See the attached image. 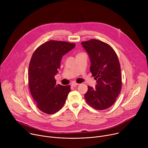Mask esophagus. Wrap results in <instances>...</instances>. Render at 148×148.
Segmentation results:
<instances>
[{"instance_id":"1","label":"esophagus","mask_w":148,"mask_h":148,"mask_svg":"<svg viewBox=\"0 0 148 148\" xmlns=\"http://www.w3.org/2000/svg\"><path fill=\"white\" fill-rule=\"evenodd\" d=\"M79 84L78 83H76V82H72L71 83V86L73 87H75V86H78Z\"/></svg>"}]
</instances>
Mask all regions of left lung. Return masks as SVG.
Instances as JSON below:
<instances>
[{
	"instance_id": "1",
	"label": "left lung",
	"mask_w": 148,
	"mask_h": 148,
	"mask_svg": "<svg viewBox=\"0 0 148 148\" xmlns=\"http://www.w3.org/2000/svg\"><path fill=\"white\" fill-rule=\"evenodd\" d=\"M81 45L88 54L91 64L90 70L97 83L95 88L88 86L84 97L94 109L106 110L115 103L121 90L118 56L109 45L97 39L81 42Z\"/></svg>"
}]
</instances>
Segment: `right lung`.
I'll return each instance as SVG.
<instances>
[{
    "label": "right lung",
    "instance_id": "obj_1",
    "mask_svg": "<svg viewBox=\"0 0 148 148\" xmlns=\"http://www.w3.org/2000/svg\"><path fill=\"white\" fill-rule=\"evenodd\" d=\"M75 46V44L66 41L50 40L33 54L29 66V85L37 107L42 112L53 114L64 106L70 86L56 84L54 77L62 57Z\"/></svg>",
    "mask_w": 148,
    "mask_h": 148
}]
</instances>
